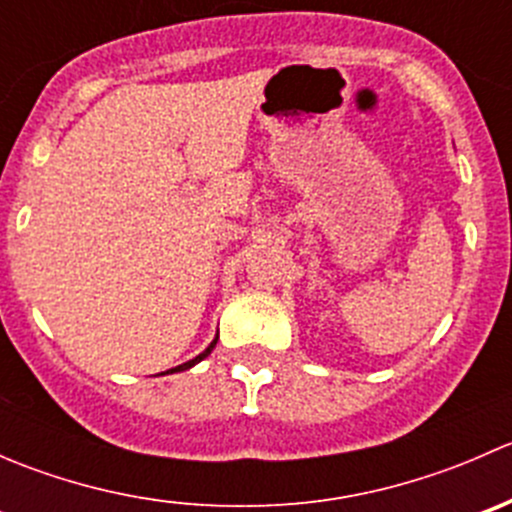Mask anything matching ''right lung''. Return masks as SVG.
<instances>
[{
	"instance_id": "add662e5",
	"label": "right lung",
	"mask_w": 512,
	"mask_h": 512,
	"mask_svg": "<svg viewBox=\"0 0 512 512\" xmlns=\"http://www.w3.org/2000/svg\"><path fill=\"white\" fill-rule=\"evenodd\" d=\"M215 344H218V337H215V339H213V342H210V344H208V349H205V352H200L198 356H195V359L185 361V364L175 366V369H168V371H165V374H175V371H185V369H190V366H195V364H198V361H203V359H205V356H208L210 352H213V349H215Z\"/></svg>"
}]
</instances>
